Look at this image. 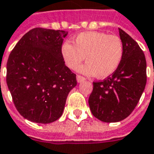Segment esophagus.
I'll return each mask as SVG.
<instances>
[{"mask_svg": "<svg viewBox=\"0 0 154 154\" xmlns=\"http://www.w3.org/2000/svg\"><path fill=\"white\" fill-rule=\"evenodd\" d=\"M76 79H77V82L78 83H81L85 80V77H83V76H81V75H77Z\"/></svg>", "mask_w": 154, "mask_h": 154, "instance_id": "obj_1", "label": "esophagus"}]
</instances>
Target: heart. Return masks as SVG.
<instances>
[{
  "label": "heart",
  "instance_id": "obj_1",
  "mask_svg": "<svg viewBox=\"0 0 154 154\" xmlns=\"http://www.w3.org/2000/svg\"><path fill=\"white\" fill-rule=\"evenodd\" d=\"M73 44L65 42L61 47L66 66L75 69L85 58L87 62L78 68V71L89 76L96 75L100 79L114 74L124 56L122 40L104 32H83L73 39Z\"/></svg>",
  "mask_w": 154,
  "mask_h": 154
}]
</instances>
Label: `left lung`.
I'll return each mask as SVG.
<instances>
[{
	"mask_svg": "<svg viewBox=\"0 0 154 154\" xmlns=\"http://www.w3.org/2000/svg\"><path fill=\"white\" fill-rule=\"evenodd\" d=\"M124 44V56L112 75L93 83L89 98L93 115L105 123L119 122L137 106L147 82L146 59L138 43L119 28Z\"/></svg>",
	"mask_w": 154,
	"mask_h": 154,
	"instance_id": "left-lung-1",
	"label": "left lung"
}]
</instances>
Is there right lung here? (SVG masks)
Segmentation results:
<instances>
[{
	"label": "right lung",
	"instance_id": "obj_1",
	"mask_svg": "<svg viewBox=\"0 0 154 154\" xmlns=\"http://www.w3.org/2000/svg\"><path fill=\"white\" fill-rule=\"evenodd\" d=\"M67 32L35 28L18 41L7 60L6 84L21 116L50 124L63 114L76 75L65 65L61 47Z\"/></svg>",
	"mask_w": 154,
	"mask_h": 154
}]
</instances>
